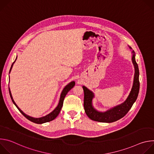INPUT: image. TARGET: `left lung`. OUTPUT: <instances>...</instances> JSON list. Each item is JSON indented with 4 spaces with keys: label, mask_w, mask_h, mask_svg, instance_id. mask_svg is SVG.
Instances as JSON below:
<instances>
[{
    "label": "left lung",
    "mask_w": 154,
    "mask_h": 154,
    "mask_svg": "<svg viewBox=\"0 0 154 154\" xmlns=\"http://www.w3.org/2000/svg\"><path fill=\"white\" fill-rule=\"evenodd\" d=\"M131 49L130 47H129ZM132 63L135 68V74L133 86L126 100L120 105L114 106L105 112H99L93 107L92 104L94 93L85 86H83L84 91L83 106L86 115L91 120L101 122H113L123 118L130 110L136 101L140 90L139 69L135 60V52H132Z\"/></svg>",
    "instance_id": "1"
}]
</instances>
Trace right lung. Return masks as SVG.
<instances>
[{"instance_id": "add662e5", "label": "right lung", "mask_w": 154, "mask_h": 154, "mask_svg": "<svg viewBox=\"0 0 154 154\" xmlns=\"http://www.w3.org/2000/svg\"><path fill=\"white\" fill-rule=\"evenodd\" d=\"M17 58V57H16ZM15 60V61H16ZM15 61L13 63L11 66V68H10V72L12 69V67H13V64L14 63ZM75 85V82L74 81H72L71 82H70L68 85H67L66 86L64 89L63 90L61 93V95H60V100H59V102H58V104L57 105V106L54 109V110L50 113L49 114H48V115L45 116H43V117H41V118H33V117H31L30 116H28L26 114H25L23 111L21 110V109L17 106V105L16 104V103L14 102L13 99V97H12V95H11V91H10V88H9V93H10V97L12 100V102H13V103L15 105V106L17 107V108L19 109V111L23 114L27 119H29V121L34 122V123H36V124H43V123H45V122H49V121H51L52 120H54V119H55L57 116L58 115V114L60 113V111H61V109L63 106V101H64V99L66 96V95L67 94V93H68V91H69Z\"/></svg>"}]
</instances>
